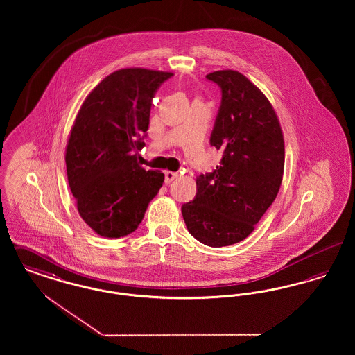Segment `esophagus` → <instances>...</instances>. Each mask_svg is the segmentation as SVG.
<instances>
[{"label": "esophagus", "mask_w": 355, "mask_h": 355, "mask_svg": "<svg viewBox=\"0 0 355 355\" xmlns=\"http://www.w3.org/2000/svg\"><path fill=\"white\" fill-rule=\"evenodd\" d=\"M178 177V173H173V171H165V182L170 184L171 181H174Z\"/></svg>", "instance_id": "esophagus-1"}]
</instances>
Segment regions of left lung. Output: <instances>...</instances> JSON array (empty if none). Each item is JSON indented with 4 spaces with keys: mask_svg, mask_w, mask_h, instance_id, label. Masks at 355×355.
I'll return each instance as SVG.
<instances>
[{
    "mask_svg": "<svg viewBox=\"0 0 355 355\" xmlns=\"http://www.w3.org/2000/svg\"><path fill=\"white\" fill-rule=\"evenodd\" d=\"M206 78L222 94L210 145L223 155L216 169L197 178V194L181 210L191 236L222 248L243 241L274 202L285 144L270 102L243 74L220 70Z\"/></svg>",
    "mask_w": 355,
    "mask_h": 355,
    "instance_id": "1",
    "label": "left lung"
}]
</instances>
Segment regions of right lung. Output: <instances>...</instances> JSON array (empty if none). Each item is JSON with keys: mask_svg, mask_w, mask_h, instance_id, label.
<instances>
[{"mask_svg": "<svg viewBox=\"0 0 355 355\" xmlns=\"http://www.w3.org/2000/svg\"><path fill=\"white\" fill-rule=\"evenodd\" d=\"M173 73L121 69L86 97L67 146L70 190L81 218L101 236L133 233L165 175L137 162L152 101Z\"/></svg>", "mask_w": 355, "mask_h": 355, "instance_id": "right-lung-1", "label": "right lung"}]
</instances>
